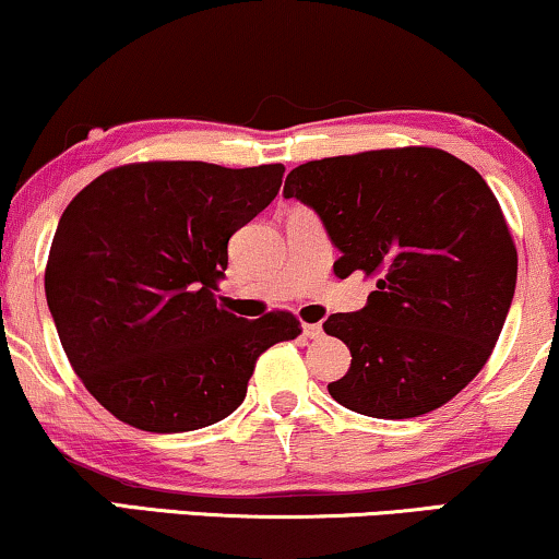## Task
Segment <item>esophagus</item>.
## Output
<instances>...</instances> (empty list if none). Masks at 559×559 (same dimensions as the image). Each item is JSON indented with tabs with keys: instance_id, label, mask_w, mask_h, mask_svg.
Instances as JSON below:
<instances>
[{
	"instance_id": "34e87169",
	"label": "esophagus",
	"mask_w": 559,
	"mask_h": 559,
	"mask_svg": "<svg viewBox=\"0 0 559 559\" xmlns=\"http://www.w3.org/2000/svg\"><path fill=\"white\" fill-rule=\"evenodd\" d=\"M304 335H307L309 341H320V337L324 335L322 324L320 322H304Z\"/></svg>"
}]
</instances>
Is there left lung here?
<instances>
[{
	"label": "left lung",
	"mask_w": 559,
	"mask_h": 559,
	"mask_svg": "<svg viewBox=\"0 0 559 559\" xmlns=\"http://www.w3.org/2000/svg\"><path fill=\"white\" fill-rule=\"evenodd\" d=\"M341 250L335 275H377L358 312L330 314L350 348L332 400L369 418H418L464 390L496 348L519 258L483 175L430 146L314 159L284 186Z\"/></svg>",
	"instance_id": "1"
}]
</instances>
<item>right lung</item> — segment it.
<instances>
[{
	"label": "right lung",
	"mask_w": 559,
	"mask_h": 559,
	"mask_svg": "<svg viewBox=\"0 0 559 559\" xmlns=\"http://www.w3.org/2000/svg\"><path fill=\"white\" fill-rule=\"evenodd\" d=\"M284 169L123 165L61 214L46 301L76 377L118 420L150 433L224 420L260 353L301 332L288 312H224L214 294L229 237L278 195Z\"/></svg>",
	"instance_id": "right-lung-1"
}]
</instances>
